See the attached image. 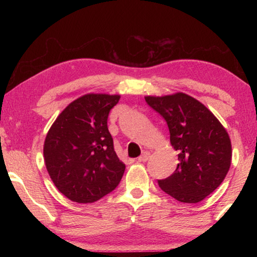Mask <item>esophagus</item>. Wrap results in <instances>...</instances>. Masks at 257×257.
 I'll return each mask as SVG.
<instances>
[{
  "mask_svg": "<svg viewBox=\"0 0 257 257\" xmlns=\"http://www.w3.org/2000/svg\"><path fill=\"white\" fill-rule=\"evenodd\" d=\"M149 159H150V152L145 151V152H143V154L141 156H139L138 161H139V162H146V161Z\"/></svg>",
  "mask_w": 257,
  "mask_h": 257,
  "instance_id": "1",
  "label": "esophagus"
}]
</instances>
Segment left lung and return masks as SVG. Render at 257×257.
I'll return each instance as SVG.
<instances>
[{
    "instance_id": "1",
    "label": "left lung",
    "mask_w": 257,
    "mask_h": 257,
    "mask_svg": "<svg viewBox=\"0 0 257 257\" xmlns=\"http://www.w3.org/2000/svg\"><path fill=\"white\" fill-rule=\"evenodd\" d=\"M163 116L178 152L176 171L159 180L161 189L182 203H198L224 180L231 164V142L220 121L197 99L184 93L146 96Z\"/></svg>"
}]
</instances>
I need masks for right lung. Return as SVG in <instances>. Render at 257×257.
<instances>
[{"label":"right lung","mask_w":257,"mask_h":257,"mask_svg":"<svg viewBox=\"0 0 257 257\" xmlns=\"http://www.w3.org/2000/svg\"><path fill=\"white\" fill-rule=\"evenodd\" d=\"M120 95L86 94L60 113L44 142L47 172L60 193L77 203H93L116 188L125 165L107 128Z\"/></svg>","instance_id":"right-lung-1"}]
</instances>
